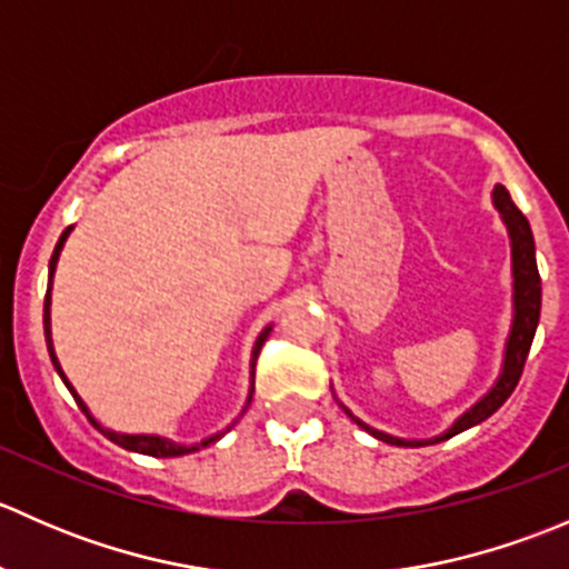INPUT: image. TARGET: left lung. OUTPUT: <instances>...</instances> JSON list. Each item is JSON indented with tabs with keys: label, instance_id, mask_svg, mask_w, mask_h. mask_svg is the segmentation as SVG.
<instances>
[{
	"label": "left lung",
	"instance_id": "left-lung-1",
	"mask_svg": "<svg viewBox=\"0 0 569 569\" xmlns=\"http://www.w3.org/2000/svg\"><path fill=\"white\" fill-rule=\"evenodd\" d=\"M492 206L498 209L501 214L503 226H507L509 233V244H512V327H509V336L507 343H503V360H501V375L498 380L492 382V388L481 396L476 405H470L468 410L451 423L446 432L435 435V438L427 440H407V438H393V435L380 432V429L369 427V423L360 421L358 416L347 410L341 405V410L358 423L360 429H366L369 435H375L377 440L382 443H391V446H407V449H418V446H432L440 443V440H449L455 435L465 432V429L476 427V423L487 421L503 401L509 399L518 386L520 375H523V366L526 358H529V349L533 341V332H537L539 325V308H542V280H539V269H537V250H533V233L529 220L523 217V211L512 203L507 189L498 183L492 189Z\"/></svg>",
	"mask_w": 569,
	"mask_h": 569
}]
</instances>
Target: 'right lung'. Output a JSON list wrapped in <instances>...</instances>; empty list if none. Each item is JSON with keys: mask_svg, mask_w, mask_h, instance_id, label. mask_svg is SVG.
<instances>
[{"mask_svg": "<svg viewBox=\"0 0 569 569\" xmlns=\"http://www.w3.org/2000/svg\"><path fill=\"white\" fill-rule=\"evenodd\" d=\"M71 231H73V226H68L66 231H62V237H60V242H57L54 252H51V261H49V289H46V300H43V332H46V347H49L51 366H54L57 375H60V380L66 382V388H68V391H71L73 399H77L79 410H82L84 416H88V421L93 423V427L99 429V432L104 435V438L112 440V443H118L120 449L137 451V455H148V457H183V455H192V451H200V449H206V446L217 443V440H220L222 435H226L228 429H231L237 421H233L228 429H222V432L209 435V438H203V440H200V443H176V440L162 438V435H126V432H112V429H107L104 423H101L99 418H96L93 412H90V407L84 405L82 396L77 393V388H73L71 382H68L66 371H62L60 360H57L54 341H51V280H54V269H57V261H60L62 244H66V239L71 237ZM269 332H272V325L263 327L261 336H258L256 343H252V355H250V391H248V401H244V407H242V412H239V416H244V410H248L250 401H252V386H256V360H258V352H261V347H263V341H267Z\"/></svg>", "mask_w": 569, "mask_h": 569, "instance_id": "1", "label": "right lung"}]
</instances>
